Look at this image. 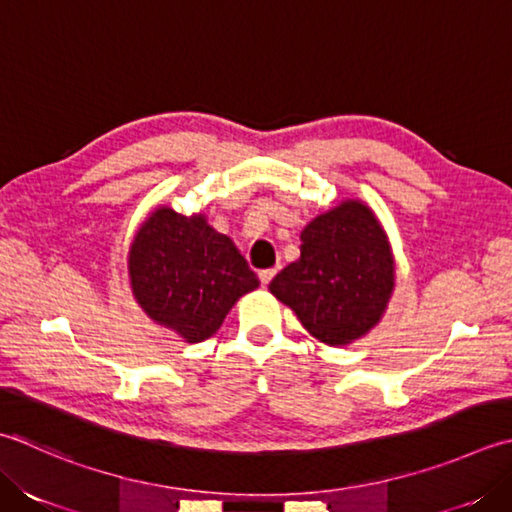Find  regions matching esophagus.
Listing matches in <instances>:
<instances>
[{
  "instance_id": "1",
  "label": "esophagus",
  "mask_w": 512,
  "mask_h": 512,
  "mask_svg": "<svg viewBox=\"0 0 512 512\" xmlns=\"http://www.w3.org/2000/svg\"><path fill=\"white\" fill-rule=\"evenodd\" d=\"M277 275V270L275 268H268V270H262V273H259V282H262V286H268L270 282H273V277Z\"/></svg>"
}]
</instances>
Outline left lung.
<instances>
[{
    "label": "left lung",
    "instance_id": "8db88e82",
    "mask_svg": "<svg viewBox=\"0 0 512 512\" xmlns=\"http://www.w3.org/2000/svg\"><path fill=\"white\" fill-rule=\"evenodd\" d=\"M302 255L268 290L310 335L342 348L366 337L395 290V257L373 208L344 199L304 226Z\"/></svg>",
    "mask_w": 512,
    "mask_h": 512
}]
</instances>
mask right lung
Masks as SVG:
<instances>
[{
	"label": "right lung",
	"mask_w": 512,
	"mask_h": 512,
	"mask_svg": "<svg viewBox=\"0 0 512 512\" xmlns=\"http://www.w3.org/2000/svg\"><path fill=\"white\" fill-rule=\"evenodd\" d=\"M128 279L139 308L188 344L213 337L228 310L259 279L233 239L204 213L182 215L157 206L128 248Z\"/></svg>",
	"instance_id": "1"
}]
</instances>
